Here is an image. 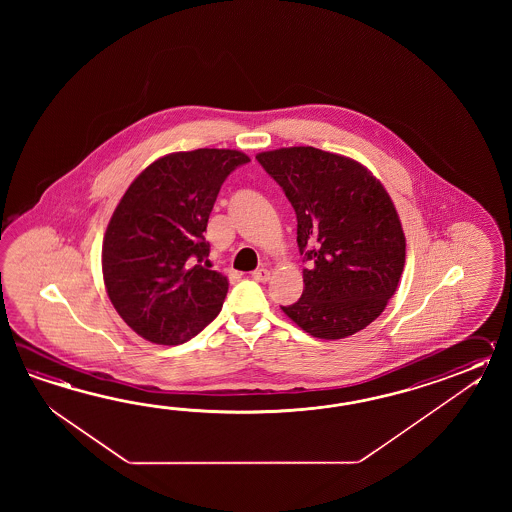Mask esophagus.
I'll return each mask as SVG.
<instances>
[{
	"label": "esophagus",
	"instance_id": "1",
	"mask_svg": "<svg viewBox=\"0 0 512 512\" xmlns=\"http://www.w3.org/2000/svg\"><path fill=\"white\" fill-rule=\"evenodd\" d=\"M252 278L256 280V282H267L269 278H271V271L269 269H256V271L252 272Z\"/></svg>",
	"mask_w": 512,
	"mask_h": 512
}]
</instances>
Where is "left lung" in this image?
Returning a JSON list of instances; mask_svg holds the SVG:
<instances>
[{"label":"left lung","instance_id":"8db88e82","mask_svg":"<svg viewBox=\"0 0 512 512\" xmlns=\"http://www.w3.org/2000/svg\"><path fill=\"white\" fill-rule=\"evenodd\" d=\"M296 212L304 293L283 313L324 340L355 335L381 315L401 280L403 225L366 166L313 146L256 155Z\"/></svg>","mask_w":512,"mask_h":512}]
</instances>
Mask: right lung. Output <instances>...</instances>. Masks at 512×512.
Segmentation results:
<instances>
[{"mask_svg": "<svg viewBox=\"0 0 512 512\" xmlns=\"http://www.w3.org/2000/svg\"><path fill=\"white\" fill-rule=\"evenodd\" d=\"M249 161L238 150L170 153L128 186L104 234L102 274L111 304L137 335L177 346L218 316L229 280L203 265L208 216L223 181Z\"/></svg>", "mask_w": 512, "mask_h": 512, "instance_id": "add662e5", "label": "right lung"}]
</instances>
